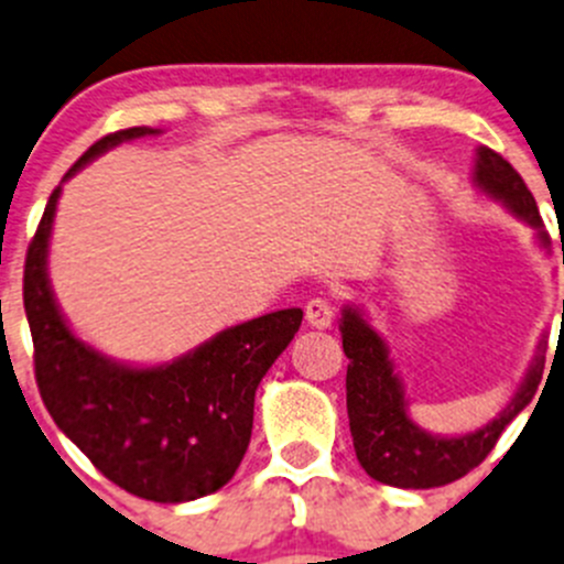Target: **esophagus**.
Returning <instances> with one entry per match:
<instances>
[{
  "label": "esophagus",
  "instance_id": "1",
  "mask_svg": "<svg viewBox=\"0 0 564 564\" xmlns=\"http://www.w3.org/2000/svg\"><path fill=\"white\" fill-rule=\"evenodd\" d=\"M305 318H308L311 327L327 329L335 318V303L329 297H314L305 305Z\"/></svg>",
  "mask_w": 564,
  "mask_h": 564
}]
</instances>
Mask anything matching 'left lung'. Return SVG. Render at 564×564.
<instances>
[{
    "label": "left lung",
    "mask_w": 564,
    "mask_h": 564,
    "mask_svg": "<svg viewBox=\"0 0 564 564\" xmlns=\"http://www.w3.org/2000/svg\"><path fill=\"white\" fill-rule=\"evenodd\" d=\"M475 185L491 198L502 202L516 218L532 226L538 231L540 246L549 248V235L543 231L534 196L529 193L521 174L499 152L488 150V147L477 150ZM340 338H344V351L349 357L346 409H349V429L357 460L373 480L395 488L447 486V482L458 480L466 471L475 469L477 464H482V458L494 451L502 431L532 401L540 377H543L545 355L543 340H540L538 355H534V362L529 366L519 392L491 423L464 436H434L409 417V403L403 398L401 379L392 371L388 346L355 305L344 308Z\"/></svg>",
    "instance_id": "1"
}]
</instances>
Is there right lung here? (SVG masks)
<instances>
[{"label": "right lung", "mask_w": 564, "mask_h": 564, "mask_svg": "<svg viewBox=\"0 0 564 564\" xmlns=\"http://www.w3.org/2000/svg\"><path fill=\"white\" fill-rule=\"evenodd\" d=\"M128 128L95 141L70 172L122 141L155 135ZM62 187L51 193L26 250L24 311L35 379L62 434L111 482L150 502H191L224 488L248 451L261 377L292 344L303 311L264 314L220 329L166 366L133 368L84 344L48 283V240Z\"/></svg>", "instance_id": "1"}]
</instances>
